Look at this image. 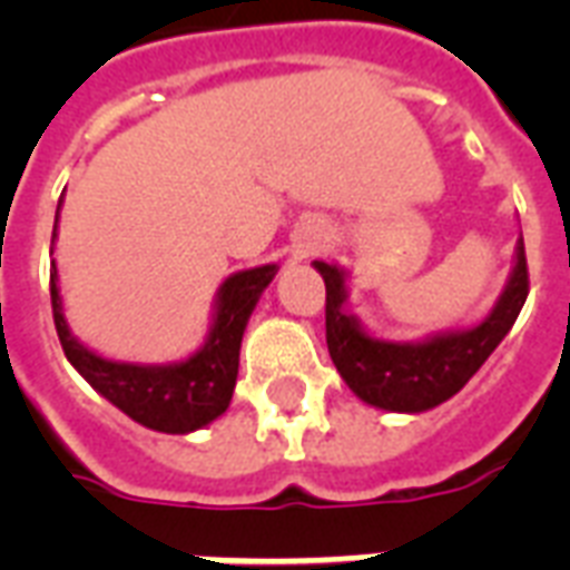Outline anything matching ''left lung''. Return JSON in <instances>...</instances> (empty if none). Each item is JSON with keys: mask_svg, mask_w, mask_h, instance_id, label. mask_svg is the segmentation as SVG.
<instances>
[{"mask_svg": "<svg viewBox=\"0 0 570 570\" xmlns=\"http://www.w3.org/2000/svg\"><path fill=\"white\" fill-rule=\"evenodd\" d=\"M313 266L320 268L325 281V340L337 373L370 405L384 411H407V414L429 411L455 396L479 366L485 364L488 355L500 346V340L512 331L530 295V268L521 242L512 281L494 313L482 325L416 346H399V343L373 340L352 316L343 313L346 289H343V272L337 266H328L322 259H316Z\"/></svg>", "mask_w": 570, "mask_h": 570, "instance_id": "1", "label": "left lung"}]
</instances>
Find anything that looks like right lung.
Masks as SVG:
<instances>
[{
    "mask_svg": "<svg viewBox=\"0 0 570 570\" xmlns=\"http://www.w3.org/2000/svg\"><path fill=\"white\" fill-rule=\"evenodd\" d=\"M58 222V218H56ZM56 239V227H52ZM275 277V266H259L239 272L224 281L218 293L215 325L195 357L174 366H132L111 364L76 343L67 331L61 298H58L56 268L49 272V298H52V320L67 361L82 373V379L97 393L118 405L136 423L156 432L186 434L200 425L213 423L230 405L236 375H239V346L248 316L257 304L259 293Z\"/></svg>",
    "mask_w": 570,
    "mask_h": 570,
    "instance_id": "1",
    "label": "right lung"
}]
</instances>
